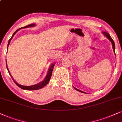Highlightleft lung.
Segmentation results:
<instances>
[{"label": "left lung", "mask_w": 122, "mask_h": 122, "mask_svg": "<svg viewBox=\"0 0 122 122\" xmlns=\"http://www.w3.org/2000/svg\"><path fill=\"white\" fill-rule=\"evenodd\" d=\"M102 33L104 34V35H105V36L107 37V39H108L109 40V41H111V42H112V48H113L114 52V53H115V44H114V42L113 40H112V38H111V36H110V35H109V34L107 33H106V32H102ZM74 89H76V91H79V92H81V93H86L85 92H83V91H81V90H79V89H78L76 88H75L74 87Z\"/></svg>", "instance_id": "8db88e82"}]
</instances>
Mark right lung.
<instances>
[{
  "label": "right lung",
  "instance_id": "1",
  "mask_svg": "<svg viewBox=\"0 0 122 122\" xmlns=\"http://www.w3.org/2000/svg\"><path fill=\"white\" fill-rule=\"evenodd\" d=\"M33 26H35V24H30V25H27L26 26H25L24 27H22V28H27V27H33ZM20 29H18L17 30H16V31L15 32V33H13V35H12L11 38H10V39L9 40V41H8V46H7V50H8V46L10 45V41H11V39H12V38H13L14 35H15V34H16L17 32L18 31V30H20ZM6 66H7V69L8 70V71L9 74H10V76H11V78H12V79H13V81H14V82L16 84L17 86H18V87L20 88H21V89H25V90H30V91H32V90H37V89H41L43 87H44V86L47 85V84L48 83L49 81H50V80L51 79V76H52V71H53V67L54 66H55V64H52L50 66V68H49V70H48V73L47 75H46L45 79L43 81H41V82L38 83V84H35V85H33V86H22V85H20V84H18L16 82V81H15L13 79V78H12V75H10V71L8 70V68L7 67V61H6Z\"/></svg>",
  "mask_w": 122,
  "mask_h": 122
}]
</instances>
